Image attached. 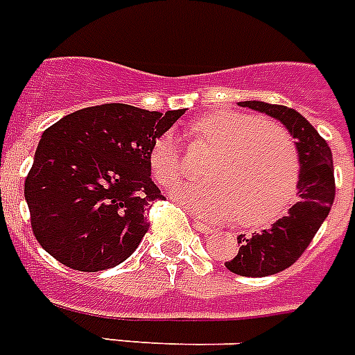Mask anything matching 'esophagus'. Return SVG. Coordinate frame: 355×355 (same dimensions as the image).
Wrapping results in <instances>:
<instances>
[{"mask_svg": "<svg viewBox=\"0 0 355 355\" xmlns=\"http://www.w3.org/2000/svg\"><path fill=\"white\" fill-rule=\"evenodd\" d=\"M193 228L198 230V232H201V233H214L215 230L211 228V226H208V224H205L202 223V220H198V219H193Z\"/></svg>", "mask_w": 355, "mask_h": 355, "instance_id": "34e87169", "label": "esophagus"}]
</instances>
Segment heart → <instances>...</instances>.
<instances>
[{"label":"heart","mask_w":355,"mask_h":355,"mask_svg":"<svg viewBox=\"0 0 355 355\" xmlns=\"http://www.w3.org/2000/svg\"><path fill=\"white\" fill-rule=\"evenodd\" d=\"M189 138L214 148L202 183H183L172 196L210 219H235L248 228L272 224L298 193L300 154L282 125L237 111H215L190 123ZM150 174L171 187L181 174L174 136L162 135L148 153Z\"/></svg>","instance_id":"b5f03b06"}]
</instances>
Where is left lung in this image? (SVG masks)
<instances>
[{
	"instance_id": "obj_1",
	"label": "left lung",
	"mask_w": 355,
	"mask_h": 355,
	"mask_svg": "<svg viewBox=\"0 0 355 355\" xmlns=\"http://www.w3.org/2000/svg\"><path fill=\"white\" fill-rule=\"evenodd\" d=\"M239 105L278 120L296 140L300 154L298 202L269 230L251 237L239 235V253L224 262L241 277H269L295 264L327 219L336 193L332 153L316 129L295 109L260 100H246Z\"/></svg>"
}]
</instances>
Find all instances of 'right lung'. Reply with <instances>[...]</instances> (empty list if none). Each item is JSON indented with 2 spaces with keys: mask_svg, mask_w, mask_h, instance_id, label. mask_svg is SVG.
Instances as JSON below:
<instances>
[{
  "mask_svg": "<svg viewBox=\"0 0 355 355\" xmlns=\"http://www.w3.org/2000/svg\"><path fill=\"white\" fill-rule=\"evenodd\" d=\"M183 114L104 104L48 127L25 181L33 235L44 251L86 272L129 259L148 230V208L163 198L150 180V147Z\"/></svg>",
  "mask_w": 355,
  "mask_h": 355,
  "instance_id": "add662e5",
  "label": "right lung"
}]
</instances>
